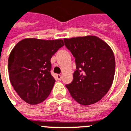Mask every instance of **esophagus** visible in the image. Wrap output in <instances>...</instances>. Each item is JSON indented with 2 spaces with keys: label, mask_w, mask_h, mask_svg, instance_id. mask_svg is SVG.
Segmentation results:
<instances>
[{
  "label": "esophagus",
  "mask_w": 131,
  "mask_h": 131,
  "mask_svg": "<svg viewBox=\"0 0 131 131\" xmlns=\"http://www.w3.org/2000/svg\"><path fill=\"white\" fill-rule=\"evenodd\" d=\"M56 77H57V78L59 80H61V76L60 74H57V75H56Z\"/></svg>",
  "instance_id": "34e87169"
}]
</instances>
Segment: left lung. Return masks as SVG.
<instances>
[{
  "instance_id": "8db88e82",
  "label": "left lung",
  "mask_w": 131,
  "mask_h": 131,
  "mask_svg": "<svg viewBox=\"0 0 131 131\" xmlns=\"http://www.w3.org/2000/svg\"><path fill=\"white\" fill-rule=\"evenodd\" d=\"M64 42L76 64L73 81L66 86L72 98L81 105L97 103L113 83L116 62L112 49L96 36L64 38Z\"/></svg>"
}]
</instances>
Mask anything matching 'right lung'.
I'll list each match as a JSON object with an SVG mask.
<instances>
[{
	"label": "right lung",
	"mask_w": 131,
	"mask_h": 131,
	"mask_svg": "<svg viewBox=\"0 0 131 131\" xmlns=\"http://www.w3.org/2000/svg\"><path fill=\"white\" fill-rule=\"evenodd\" d=\"M63 45L62 39L29 38L12 49L8 59L9 80L26 103L36 105L49 97L55 82L50 72L51 58Z\"/></svg>",
	"instance_id": "add662e5"
}]
</instances>
